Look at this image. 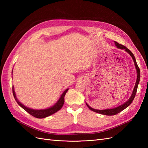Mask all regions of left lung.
Listing matches in <instances>:
<instances>
[{
	"mask_svg": "<svg viewBox=\"0 0 148 148\" xmlns=\"http://www.w3.org/2000/svg\"><path fill=\"white\" fill-rule=\"evenodd\" d=\"M115 46H117V47L119 48V49H125V51L129 53V54L131 56V57H132V59H133V62H134V64H135L136 70L137 79H136V83H135V87H134V89H133L132 95L130 96V97L129 98V99L127 102H125L124 104H122L121 106H119L117 107H115V108L110 109H105V110L95 109H92V107H91L87 104V103H86L87 106L89 107V109L91 110L92 111L95 112H96V113H99V114H102V115H114L117 114L119 112H120L121 111H122L125 109H126L128 106H129L130 105L132 104V102H133L134 98H135V97L136 93V91H137L138 86V84H139V82H140V69H139V67L137 65L135 57V56H134L133 53L130 51L128 48H127L125 46L122 45V44L118 43L117 42L115 41Z\"/></svg>",
	"mask_w": 148,
	"mask_h": 148,
	"instance_id": "8db88e82",
	"label": "left lung"
}]
</instances>
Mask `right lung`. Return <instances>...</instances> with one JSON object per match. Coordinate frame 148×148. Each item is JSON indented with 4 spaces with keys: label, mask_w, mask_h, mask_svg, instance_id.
Listing matches in <instances>:
<instances>
[{
    "label": "right lung",
    "mask_w": 148,
    "mask_h": 148,
    "mask_svg": "<svg viewBox=\"0 0 148 148\" xmlns=\"http://www.w3.org/2000/svg\"><path fill=\"white\" fill-rule=\"evenodd\" d=\"M68 90H69V89H66L65 91H64V92L62 94V95H61L60 97L59 98V99L58 100V101L53 106L49 107V108L46 109L35 110V109L28 108V107L25 106L23 104H22L18 100V99L16 97V95H15V90H14V87L13 86L12 87L13 95V96H14V97H15V101L18 103V104L21 107H22V108H23L28 113H29L30 115L33 116V117H34L36 118H38V119H43V118L47 117H48V116L53 114L54 113L57 112V111H59L60 109H61L62 106H63V105L64 104V97L66 95V92L68 91Z\"/></svg>",
    "instance_id": "obj_1"
}]
</instances>
